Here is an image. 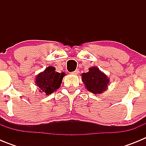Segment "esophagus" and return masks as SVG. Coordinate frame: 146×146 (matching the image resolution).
I'll return each instance as SVG.
<instances>
[{
  "instance_id": "34e87169",
  "label": "esophagus",
  "mask_w": 146,
  "mask_h": 146,
  "mask_svg": "<svg viewBox=\"0 0 146 146\" xmlns=\"http://www.w3.org/2000/svg\"><path fill=\"white\" fill-rule=\"evenodd\" d=\"M78 73H79V70H78V69H76V70L74 71V72H72V74H74V75H77V74H78Z\"/></svg>"
}]
</instances>
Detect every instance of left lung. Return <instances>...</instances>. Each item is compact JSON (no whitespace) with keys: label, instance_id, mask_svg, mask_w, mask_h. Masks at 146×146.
<instances>
[{"label":"left lung","instance_id":"8db88e82","mask_svg":"<svg viewBox=\"0 0 146 146\" xmlns=\"http://www.w3.org/2000/svg\"><path fill=\"white\" fill-rule=\"evenodd\" d=\"M82 80L87 90L94 94L103 93L108 88L110 80L97 67H91L86 73L82 74Z\"/></svg>","mask_w":146,"mask_h":146}]
</instances>
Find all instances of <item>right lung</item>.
<instances>
[{"label":"right lung","instance_id":"right-lung-1","mask_svg":"<svg viewBox=\"0 0 146 146\" xmlns=\"http://www.w3.org/2000/svg\"><path fill=\"white\" fill-rule=\"evenodd\" d=\"M64 75V72L59 73L55 72V67L48 66L36 77L35 82L39 88L40 92L49 95L60 88Z\"/></svg>","mask_w":146,"mask_h":146}]
</instances>
